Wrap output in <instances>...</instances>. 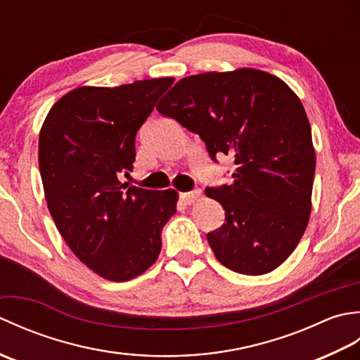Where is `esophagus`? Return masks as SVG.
<instances>
[{"mask_svg":"<svg viewBox=\"0 0 360 360\" xmlns=\"http://www.w3.org/2000/svg\"><path fill=\"white\" fill-rule=\"evenodd\" d=\"M201 196V190H195V192H187V193H181V201L184 204H193L198 198Z\"/></svg>","mask_w":360,"mask_h":360,"instance_id":"obj_1","label":"esophagus"}]
</instances>
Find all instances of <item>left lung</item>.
Listing matches in <instances>:
<instances>
[{
    "mask_svg": "<svg viewBox=\"0 0 360 360\" xmlns=\"http://www.w3.org/2000/svg\"><path fill=\"white\" fill-rule=\"evenodd\" d=\"M200 134L217 160L232 156V184L205 188L226 212L207 233L217 259L244 275L285 263L307 231L316 151L300 98L281 79L238 68L181 79L156 106Z\"/></svg>",
    "mask_w": 360,
    "mask_h": 360,
    "instance_id": "8db88e82",
    "label": "left lung"
}]
</instances>
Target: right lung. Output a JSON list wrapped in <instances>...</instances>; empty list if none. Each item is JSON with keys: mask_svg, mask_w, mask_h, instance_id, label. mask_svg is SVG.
Wrapping results in <instances>:
<instances>
[{"mask_svg": "<svg viewBox=\"0 0 360 360\" xmlns=\"http://www.w3.org/2000/svg\"><path fill=\"white\" fill-rule=\"evenodd\" d=\"M173 77L79 86L52 105L38 141L44 198L60 235L80 262L110 281H128L155 264L160 231L178 192L128 187L134 139Z\"/></svg>", "mask_w": 360, "mask_h": 360, "instance_id": "right-lung-1", "label": "right lung"}]
</instances>
